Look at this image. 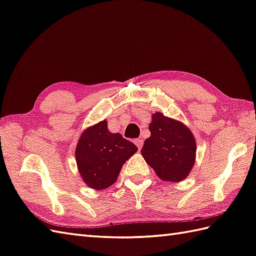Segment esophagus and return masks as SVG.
<instances>
[{
    "label": "esophagus",
    "instance_id": "1",
    "mask_svg": "<svg viewBox=\"0 0 256 256\" xmlns=\"http://www.w3.org/2000/svg\"><path fill=\"white\" fill-rule=\"evenodd\" d=\"M134 144L138 146V148L140 150L141 148H142V146H143V140L142 139H136V140H134Z\"/></svg>",
    "mask_w": 256,
    "mask_h": 256
}]
</instances>
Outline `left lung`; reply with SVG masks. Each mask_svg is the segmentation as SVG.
Here are the masks:
<instances>
[{
	"label": "left lung",
	"mask_w": 256,
	"mask_h": 256,
	"mask_svg": "<svg viewBox=\"0 0 256 256\" xmlns=\"http://www.w3.org/2000/svg\"><path fill=\"white\" fill-rule=\"evenodd\" d=\"M148 130L151 136L141 150L143 158L163 182H182L196 162V142L191 130L160 112L152 115Z\"/></svg>",
	"instance_id": "1"
}]
</instances>
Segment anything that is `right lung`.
Here are the masks:
<instances>
[{"label":"right lung","instance_id":"add662e5","mask_svg":"<svg viewBox=\"0 0 256 256\" xmlns=\"http://www.w3.org/2000/svg\"><path fill=\"white\" fill-rule=\"evenodd\" d=\"M136 151L132 142L120 134L110 132L108 122L102 120L84 130L74 156L84 184L94 190H103L116 182L122 165Z\"/></svg>","mask_w":256,"mask_h":256}]
</instances>
